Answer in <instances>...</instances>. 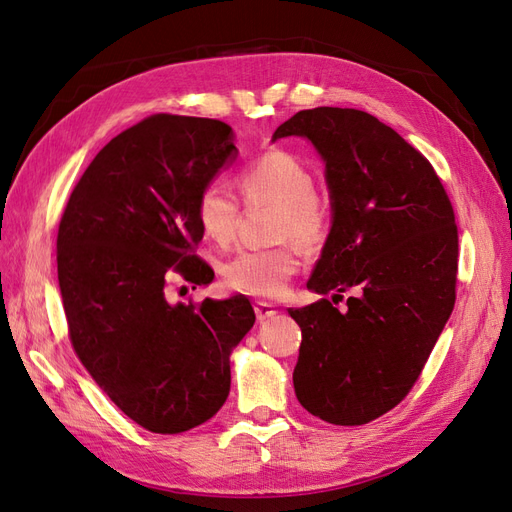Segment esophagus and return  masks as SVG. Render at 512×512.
Listing matches in <instances>:
<instances>
[{"label":"esophagus","instance_id":"34e87169","mask_svg":"<svg viewBox=\"0 0 512 512\" xmlns=\"http://www.w3.org/2000/svg\"><path fill=\"white\" fill-rule=\"evenodd\" d=\"M254 312H256V318L262 322V320L275 316V305H271L267 301H256L254 303Z\"/></svg>","mask_w":512,"mask_h":512}]
</instances>
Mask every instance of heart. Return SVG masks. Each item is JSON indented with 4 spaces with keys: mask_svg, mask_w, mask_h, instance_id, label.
Returning <instances> with one entry per match:
<instances>
[{
    "mask_svg": "<svg viewBox=\"0 0 512 512\" xmlns=\"http://www.w3.org/2000/svg\"><path fill=\"white\" fill-rule=\"evenodd\" d=\"M237 181L247 205L275 207L273 241H294L303 250H316L327 239L329 209L316 194L312 170L290 151H265L241 170ZM196 220L211 241L226 245L235 239L241 220L239 200L220 183H207L196 198ZM299 267V252L290 243L243 250L224 265V280L232 290L273 299Z\"/></svg>",
    "mask_w": 512,
    "mask_h": 512,
    "instance_id": "b5f03b06",
    "label": "heart"
}]
</instances>
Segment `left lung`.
I'll return each mask as SVG.
<instances>
[{"label": "left lung", "mask_w": 512, "mask_h": 512, "mask_svg": "<svg viewBox=\"0 0 512 512\" xmlns=\"http://www.w3.org/2000/svg\"><path fill=\"white\" fill-rule=\"evenodd\" d=\"M305 136L327 164L333 226L307 288L294 393L333 425H365L404 399L455 307L459 237L440 177L393 128L356 108L299 111L273 141ZM356 289L342 315L332 305Z\"/></svg>", "instance_id": "left-lung-1"}]
</instances>
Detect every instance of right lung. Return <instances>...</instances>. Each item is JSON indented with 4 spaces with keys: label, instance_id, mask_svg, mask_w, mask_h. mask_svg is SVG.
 Instances as JSON below:
<instances>
[{
    "label": "right lung",
    "instance_id": "1",
    "mask_svg": "<svg viewBox=\"0 0 512 512\" xmlns=\"http://www.w3.org/2000/svg\"><path fill=\"white\" fill-rule=\"evenodd\" d=\"M218 119L158 113L117 134L74 185L57 232V277L72 348L134 423L203 425L230 391V352L254 327L247 297L166 301L168 277L209 284L194 250L196 198L235 160Z\"/></svg>",
    "mask_w": 512,
    "mask_h": 512
}]
</instances>
